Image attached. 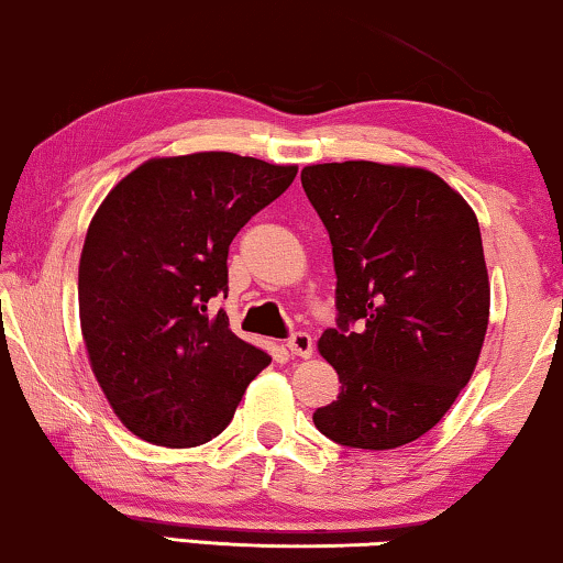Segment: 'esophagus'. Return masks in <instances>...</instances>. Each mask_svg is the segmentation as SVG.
<instances>
[{
	"mask_svg": "<svg viewBox=\"0 0 563 563\" xmlns=\"http://www.w3.org/2000/svg\"><path fill=\"white\" fill-rule=\"evenodd\" d=\"M287 349L295 353V356H302V358H310L312 351H314V343H312V335L305 333V330H297V333L289 335L287 341Z\"/></svg>",
	"mask_w": 563,
	"mask_h": 563,
	"instance_id": "1",
	"label": "esophagus"
}]
</instances>
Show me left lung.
Wrapping results in <instances>:
<instances>
[{
	"label": "left lung",
	"instance_id": "1",
	"mask_svg": "<svg viewBox=\"0 0 563 563\" xmlns=\"http://www.w3.org/2000/svg\"><path fill=\"white\" fill-rule=\"evenodd\" d=\"M330 235L335 328L320 353L341 395L314 428L349 449L418 441L472 379L489 320L479 222L426 168L343 161L302 168Z\"/></svg>",
	"mask_w": 563,
	"mask_h": 563
}]
</instances>
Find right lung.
Here are the masks:
<instances>
[{"label":"right lung","mask_w":563,"mask_h":563,"mask_svg":"<svg viewBox=\"0 0 563 563\" xmlns=\"http://www.w3.org/2000/svg\"><path fill=\"white\" fill-rule=\"evenodd\" d=\"M297 166L235 153L153 158L91 220L79 264V314L91 372L143 441L191 449L220 435L272 358L230 330L228 251L282 197Z\"/></svg>","instance_id":"1"}]
</instances>
